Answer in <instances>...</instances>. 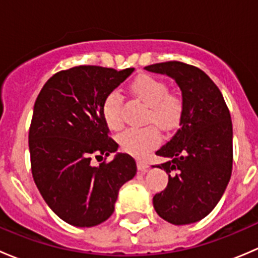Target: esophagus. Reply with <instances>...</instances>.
Listing matches in <instances>:
<instances>
[{"label": "esophagus", "instance_id": "1", "mask_svg": "<svg viewBox=\"0 0 258 258\" xmlns=\"http://www.w3.org/2000/svg\"><path fill=\"white\" fill-rule=\"evenodd\" d=\"M137 168H139L140 172H142V173L147 172V170H148L147 162H146L145 160H137Z\"/></svg>", "mask_w": 258, "mask_h": 258}]
</instances>
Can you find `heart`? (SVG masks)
Returning <instances> with one entry per match:
<instances>
[{
  "mask_svg": "<svg viewBox=\"0 0 258 258\" xmlns=\"http://www.w3.org/2000/svg\"><path fill=\"white\" fill-rule=\"evenodd\" d=\"M131 88L132 92L148 106L146 122H152L165 132L177 126L183 108L182 100L178 96L168 93V87L163 81L144 75L134 81ZM122 101L123 98L118 91H111L103 101V117L111 130H119L123 123ZM160 140V134L155 126L128 128L118 137L122 150L136 156L145 155L151 148H155Z\"/></svg>",
  "mask_w": 258,
  "mask_h": 258,
  "instance_id": "1",
  "label": "heart"
}]
</instances>
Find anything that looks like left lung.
I'll list each match as a JSON object with an SVG mask.
<instances>
[{
    "instance_id": "1",
    "label": "left lung",
    "mask_w": 258,
    "mask_h": 258,
    "mask_svg": "<svg viewBox=\"0 0 258 258\" xmlns=\"http://www.w3.org/2000/svg\"><path fill=\"white\" fill-rule=\"evenodd\" d=\"M145 70L175 80L183 106L177 132L156 152L167 161L152 167L163 168L168 183L153 196V207L172 225L195 223L215 209L231 178L230 111L215 82L197 67L170 61Z\"/></svg>"
}]
</instances>
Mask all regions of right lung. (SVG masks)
<instances>
[{
	"instance_id": "obj_1",
	"label": "right lung",
	"mask_w": 258,
	"mask_h": 258,
	"mask_svg": "<svg viewBox=\"0 0 258 258\" xmlns=\"http://www.w3.org/2000/svg\"><path fill=\"white\" fill-rule=\"evenodd\" d=\"M134 71L72 67L53 75L37 96L28 135L31 170L49 209L70 225L92 227L107 220L122 184L136 175L127 153L98 166L91 161L118 148L108 137L102 105Z\"/></svg>"
}]
</instances>
